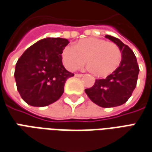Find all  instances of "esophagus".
<instances>
[{"mask_svg": "<svg viewBox=\"0 0 152 152\" xmlns=\"http://www.w3.org/2000/svg\"><path fill=\"white\" fill-rule=\"evenodd\" d=\"M83 76V74H75V77H78V78H82Z\"/></svg>", "mask_w": 152, "mask_h": 152, "instance_id": "obj_1", "label": "esophagus"}]
</instances>
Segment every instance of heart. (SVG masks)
Returning <instances> with one entry per match:
<instances>
[{"label": "heart", "mask_w": 152, "mask_h": 152, "mask_svg": "<svg viewBox=\"0 0 152 152\" xmlns=\"http://www.w3.org/2000/svg\"><path fill=\"white\" fill-rule=\"evenodd\" d=\"M61 59L64 66L69 71L81 69L86 61L91 72L98 77H105L119 66L122 53L114 43L88 38L79 40L74 46L64 47L61 52Z\"/></svg>", "instance_id": "1"}]
</instances>
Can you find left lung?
<instances>
[{"instance_id":"1","label":"left lung","mask_w":152,"mask_h":152,"mask_svg":"<svg viewBox=\"0 0 152 152\" xmlns=\"http://www.w3.org/2000/svg\"><path fill=\"white\" fill-rule=\"evenodd\" d=\"M122 52V61L117 69L106 78L96 79L94 85L85 89L88 97L102 107L122 105L129 99L137 86L139 67L133 51L118 38L106 34Z\"/></svg>"}]
</instances>
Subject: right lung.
<instances>
[{
    "instance_id": "right-lung-1",
    "label": "right lung",
    "mask_w": 152,
    "mask_h": 152,
    "mask_svg": "<svg viewBox=\"0 0 152 152\" xmlns=\"http://www.w3.org/2000/svg\"><path fill=\"white\" fill-rule=\"evenodd\" d=\"M67 39L45 38L29 47L15 64V79L22 99L30 106L45 107L62 96L68 78L74 74L64 67Z\"/></svg>"
}]
</instances>
